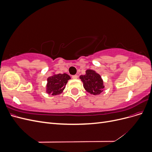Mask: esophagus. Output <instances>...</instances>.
Here are the masks:
<instances>
[{"instance_id":"1","label":"esophagus","mask_w":152,"mask_h":152,"mask_svg":"<svg viewBox=\"0 0 152 152\" xmlns=\"http://www.w3.org/2000/svg\"><path fill=\"white\" fill-rule=\"evenodd\" d=\"M77 78H78V76L77 75H74L72 76V79H77Z\"/></svg>"}]
</instances>
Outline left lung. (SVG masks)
I'll return each mask as SVG.
<instances>
[{"mask_svg": "<svg viewBox=\"0 0 152 152\" xmlns=\"http://www.w3.org/2000/svg\"><path fill=\"white\" fill-rule=\"evenodd\" d=\"M79 77L83 82L85 90L89 94L98 95L104 90L103 80L96 71L88 69L86 71L85 75H80Z\"/></svg>", "mask_w": 152, "mask_h": 152, "instance_id": "1", "label": "left lung"}]
</instances>
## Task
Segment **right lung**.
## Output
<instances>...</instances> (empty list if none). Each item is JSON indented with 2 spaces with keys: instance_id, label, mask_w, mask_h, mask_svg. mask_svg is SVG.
<instances>
[{
  "instance_id": "right-lung-1",
  "label": "right lung",
  "mask_w": 152,
  "mask_h": 152,
  "mask_svg": "<svg viewBox=\"0 0 152 152\" xmlns=\"http://www.w3.org/2000/svg\"><path fill=\"white\" fill-rule=\"evenodd\" d=\"M71 77L66 73L53 74L47 79L46 93L51 96H56L62 93L65 89L68 80Z\"/></svg>"
}]
</instances>
